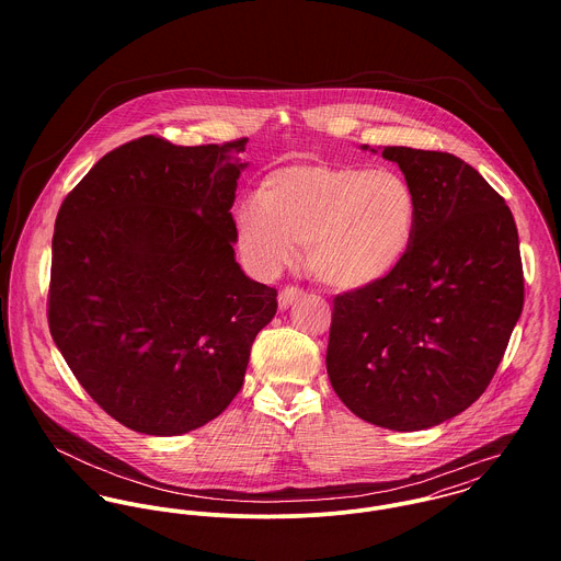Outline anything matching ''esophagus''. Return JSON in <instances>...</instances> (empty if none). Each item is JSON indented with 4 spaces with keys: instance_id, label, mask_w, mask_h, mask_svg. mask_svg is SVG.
Returning a JSON list of instances; mask_svg holds the SVG:
<instances>
[{
    "instance_id": "1",
    "label": "esophagus",
    "mask_w": 561,
    "mask_h": 561,
    "mask_svg": "<svg viewBox=\"0 0 561 561\" xmlns=\"http://www.w3.org/2000/svg\"><path fill=\"white\" fill-rule=\"evenodd\" d=\"M298 298H302V289H298V287H285L280 294H278V307L280 309H287L294 300H298Z\"/></svg>"
}]
</instances>
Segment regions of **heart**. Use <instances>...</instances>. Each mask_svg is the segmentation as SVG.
Here are the masks:
<instances>
[{"mask_svg": "<svg viewBox=\"0 0 561 561\" xmlns=\"http://www.w3.org/2000/svg\"><path fill=\"white\" fill-rule=\"evenodd\" d=\"M419 229V196L396 170L354 163H294L270 172L256 201L241 205V245L263 270L305 243L307 270L336 291L389 278Z\"/></svg>", "mask_w": 561, "mask_h": 561, "instance_id": "b5f03b06", "label": "heart"}]
</instances>
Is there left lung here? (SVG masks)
Instances as JSON below:
<instances>
[{
    "label": "left lung",
    "instance_id": "left-lung-1",
    "mask_svg": "<svg viewBox=\"0 0 561 561\" xmlns=\"http://www.w3.org/2000/svg\"><path fill=\"white\" fill-rule=\"evenodd\" d=\"M382 158L416 190V238L389 278L332 298L325 369L356 416L414 432L480 400L520 318L525 278L514 216L473 165L408 147Z\"/></svg>",
    "mask_w": 561,
    "mask_h": 561
}]
</instances>
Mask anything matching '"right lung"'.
<instances>
[{
	"mask_svg": "<svg viewBox=\"0 0 561 561\" xmlns=\"http://www.w3.org/2000/svg\"><path fill=\"white\" fill-rule=\"evenodd\" d=\"M245 142L142 136L96 161L58 211L49 330L83 391L129 430L174 436L225 412L276 313V289L233 250Z\"/></svg>",
	"mask_w": 561,
	"mask_h": 561,
	"instance_id": "add662e5",
	"label": "right lung"
}]
</instances>
